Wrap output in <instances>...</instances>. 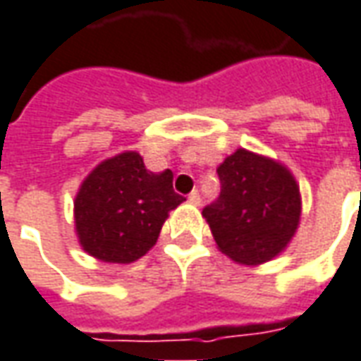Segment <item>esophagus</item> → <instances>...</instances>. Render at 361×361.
<instances>
[{
    "instance_id": "obj_1",
    "label": "esophagus",
    "mask_w": 361,
    "mask_h": 361,
    "mask_svg": "<svg viewBox=\"0 0 361 361\" xmlns=\"http://www.w3.org/2000/svg\"><path fill=\"white\" fill-rule=\"evenodd\" d=\"M188 199H189V203H193V205H199V203H201V195H199V191H191Z\"/></svg>"
}]
</instances>
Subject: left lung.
<instances>
[{"instance_id": "8db88e82", "label": "left lung", "mask_w": 361, "mask_h": 361, "mask_svg": "<svg viewBox=\"0 0 361 361\" xmlns=\"http://www.w3.org/2000/svg\"><path fill=\"white\" fill-rule=\"evenodd\" d=\"M221 195L203 209L221 252L238 264H264L287 246L301 216L299 185L287 168L236 150L219 168Z\"/></svg>"}]
</instances>
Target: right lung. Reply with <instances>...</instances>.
<instances>
[{
	"label": "right lung",
	"mask_w": 361,
	"mask_h": 361,
	"mask_svg": "<svg viewBox=\"0 0 361 361\" xmlns=\"http://www.w3.org/2000/svg\"><path fill=\"white\" fill-rule=\"evenodd\" d=\"M173 173L146 170L142 156L123 152L102 162L75 197V231L93 258L128 264L158 240L168 213L185 197L173 191Z\"/></svg>",
	"instance_id": "add662e5"
}]
</instances>
